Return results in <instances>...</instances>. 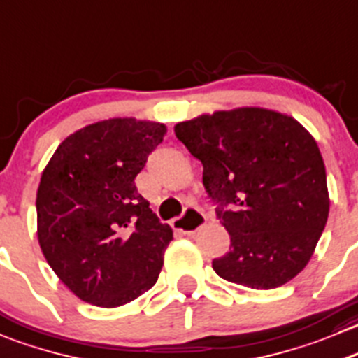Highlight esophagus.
Masks as SVG:
<instances>
[{
	"mask_svg": "<svg viewBox=\"0 0 358 358\" xmlns=\"http://www.w3.org/2000/svg\"><path fill=\"white\" fill-rule=\"evenodd\" d=\"M204 220H206V217H204L199 210H196V208H189L182 217L173 218L171 225L175 231L183 232V234H194L197 229L203 227Z\"/></svg>",
	"mask_w": 358,
	"mask_h": 358,
	"instance_id": "esophagus-1",
	"label": "esophagus"
}]
</instances>
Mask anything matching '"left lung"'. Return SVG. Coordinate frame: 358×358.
Listing matches in <instances>:
<instances>
[{
    "label": "left lung",
    "mask_w": 358,
    "mask_h": 358,
    "mask_svg": "<svg viewBox=\"0 0 358 358\" xmlns=\"http://www.w3.org/2000/svg\"><path fill=\"white\" fill-rule=\"evenodd\" d=\"M175 134L203 164V185L231 236L215 273L257 290L299 275L331 204L315 138L292 117L259 106L204 113L176 124Z\"/></svg>",
    "instance_id": "1"
}]
</instances>
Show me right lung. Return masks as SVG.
I'll list each match as a JSON object with an SVG mask.
<instances>
[{
	"label": "right lung",
	"instance_id": "1",
	"mask_svg": "<svg viewBox=\"0 0 358 358\" xmlns=\"http://www.w3.org/2000/svg\"><path fill=\"white\" fill-rule=\"evenodd\" d=\"M166 134L152 120L108 119L69 134L41 173L38 243L78 299L117 308L155 285L173 239L136 178Z\"/></svg>",
	"mask_w": 358,
	"mask_h": 358
}]
</instances>
